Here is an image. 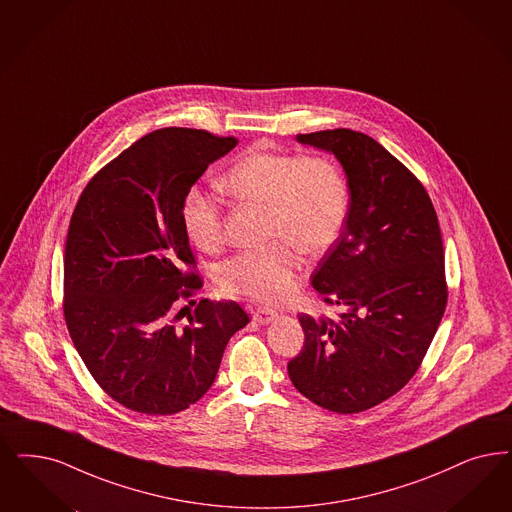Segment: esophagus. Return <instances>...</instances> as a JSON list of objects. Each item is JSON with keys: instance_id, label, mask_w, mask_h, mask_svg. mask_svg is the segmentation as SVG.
Masks as SVG:
<instances>
[{"instance_id": "1", "label": "esophagus", "mask_w": 512, "mask_h": 512, "mask_svg": "<svg viewBox=\"0 0 512 512\" xmlns=\"http://www.w3.org/2000/svg\"><path fill=\"white\" fill-rule=\"evenodd\" d=\"M273 319H277V313H275L273 309L258 307V309L254 311V321L258 322V324H267V322H271Z\"/></svg>"}]
</instances>
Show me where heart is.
Returning <instances> with one entry per match:
<instances>
[{
    "instance_id": "obj_1",
    "label": "heart",
    "mask_w": 512,
    "mask_h": 512,
    "mask_svg": "<svg viewBox=\"0 0 512 512\" xmlns=\"http://www.w3.org/2000/svg\"><path fill=\"white\" fill-rule=\"evenodd\" d=\"M220 188L241 203L267 209L265 237L277 241L233 254L218 277L226 294L258 302L290 298L300 269L298 250L322 254L338 241L349 216L345 176L324 155L252 150L229 167ZM182 218L199 250L212 254L224 247V212L212 197L191 190Z\"/></svg>"
}]
</instances>
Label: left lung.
Wrapping results in <instances>:
<instances>
[{
	"mask_svg": "<svg viewBox=\"0 0 512 512\" xmlns=\"http://www.w3.org/2000/svg\"><path fill=\"white\" fill-rule=\"evenodd\" d=\"M296 138L336 155L351 201L311 275L338 317L300 315L305 341L288 376L317 406L359 414L398 393L435 338L448 302L442 235L423 184L368 134Z\"/></svg>",
	"mask_w": 512,
	"mask_h": 512,
	"instance_id": "8db88e82",
	"label": "left lung"
}]
</instances>
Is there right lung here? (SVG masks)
I'll return each instance as SVG.
<instances>
[{
	"mask_svg": "<svg viewBox=\"0 0 512 512\" xmlns=\"http://www.w3.org/2000/svg\"><path fill=\"white\" fill-rule=\"evenodd\" d=\"M233 136L167 127L142 136L85 186L64 250V319L106 395L148 416L178 414L203 397L229 338L247 326L235 302H184L203 286L182 207Z\"/></svg>",
	"mask_w": 512,
	"mask_h": 512,
	"instance_id": "right-lung-1",
	"label": "right lung"
}]
</instances>
